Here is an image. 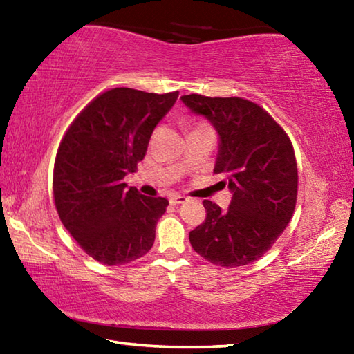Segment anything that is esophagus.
<instances>
[{
    "label": "esophagus",
    "instance_id": "1",
    "mask_svg": "<svg viewBox=\"0 0 354 354\" xmlns=\"http://www.w3.org/2000/svg\"><path fill=\"white\" fill-rule=\"evenodd\" d=\"M185 201H187V196H184V195H171L170 196V203L173 206L183 205V203H185Z\"/></svg>",
    "mask_w": 354,
    "mask_h": 354
}]
</instances>
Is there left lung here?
Listing matches in <instances>:
<instances>
[{
  "label": "left lung",
  "mask_w": 354,
  "mask_h": 354,
  "mask_svg": "<svg viewBox=\"0 0 354 354\" xmlns=\"http://www.w3.org/2000/svg\"><path fill=\"white\" fill-rule=\"evenodd\" d=\"M181 101L218 134L215 173L231 190L226 211L205 200L206 220L189 232L192 248L220 267H242L270 250L297 203L298 171L289 137L261 106L243 98L184 95Z\"/></svg>",
  "instance_id": "left-lung-1"
}]
</instances>
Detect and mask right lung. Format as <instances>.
I'll list each match as a JSON object with an SVG mask.
<instances>
[{
  "mask_svg": "<svg viewBox=\"0 0 354 354\" xmlns=\"http://www.w3.org/2000/svg\"><path fill=\"white\" fill-rule=\"evenodd\" d=\"M179 92L118 87L101 93L71 123L55 162L59 218L80 247L104 266H123L151 250L169 200L124 183L145 158L154 128Z\"/></svg>",
  "mask_w": 354,
  "mask_h": 354,
  "instance_id": "obj_1",
  "label": "right lung"
}]
</instances>
